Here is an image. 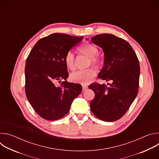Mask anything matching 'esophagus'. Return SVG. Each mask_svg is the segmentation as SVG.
<instances>
[{"mask_svg":"<svg viewBox=\"0 0 159 159\" xmlns=\"http://www.w3.org/2000/svg\"><path fill=\"white\" fill-rule=\"evenodd\" d=\"M88 89V86L87 85H85V84H82V89L83 90H85Z\"/></svg>","mask_w":159,"mask_h":159,"instance_id":"1","label":"esophagus"}]
</instances>
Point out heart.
I'll list each match as a JSON object with an SVG mask.
<instances>
[{
	"label": "heart",
	"instance_id": "1",
	"mask_svg": "<svg viewBox=\"0 0 159 159\" xmlns=\"http://www.w3.org/2000/svg\"><path fill=\"white\" fill-rule=\"evenodd\" d=\"M78 52L87 57L89 58V65L90 64L97 68H100L104 63V59L102 57L98 55V49L93 44L88 43L82 44L78 48ZM64 61L66 66L69 70H73L75 69L74 56L71 52L67 53L65 57ZM97 70L94 67H90L83 70H78L72 73L70 76V80L74 82L87 84L91 81L96 75Z\"/></svg>",
	"mask_w": 159,
	"mask_h": 159
}]
</instances>
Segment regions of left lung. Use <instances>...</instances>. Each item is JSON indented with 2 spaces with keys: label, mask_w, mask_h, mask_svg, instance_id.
<instances>
[{
  "label": "left lung",
  "mask_w": 159,
  "mask_h": 159,
  "mask_svg": "<svg viewBox=\"0 0 159 159\" xmlns=\"http://www.w3.org/2000/svg\"><path fill=\"white\" fill-rule=\"evenodd\" d=\"M91 41L104 53V66L98 77L112 83L109 86L99 83L89 86L95 93L90 110L101 120L115 121L125 114L137 96L139 61L129 43L121 38L101 34L91 38Z\"/></svg>",
  "instance_id": "obj_1"
}]
</instances>
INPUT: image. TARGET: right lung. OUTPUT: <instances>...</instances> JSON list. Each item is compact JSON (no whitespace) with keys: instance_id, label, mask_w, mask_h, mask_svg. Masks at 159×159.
<instances>
[{"instance_id":"add662e5","label":"right lung","mask_w":159,"mask_h":159,"mask_svg":"<svg viewBox=\"0 0 159 159\" xmlns=\"http://www.w3.org/2000/svg\"><path fill=\"white\" fill-rule=\"evenodd\" d=\"M83 38L52 34L40 39L26 59V95L37 114L44 120L54 121L63 118L82 92L81 85L66 80L69 73L64 58ZM61 79L64 81L57 86L55 83Z\"/></svg>"}]
</instances>
